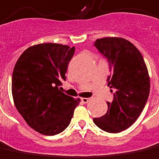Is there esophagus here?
I'll return each mask as SVG.
<instances>
[{
	"mask_svg": "<svg viewBox=\"0 0 159 159\" xmlns=\"http://www.w3.org/2000/svg\"><path fill=\"white\" fill-rule=\"evenodd\" d=\"M81 101H82V102H83V103H88L89 102V101H90V99L84 98V97H83V98H81Z\"/></svg>",
	"mask_w": 159,
	"mask_h": 159,
	"instance_id": "obj_1",
	"label": "esophagus"
}]
</instances>
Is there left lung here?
Returning a JSON list of instances; mask_svg holds the SVG:
<instances>
[{"mask_svg":"<svg viewBox=\"0 0 159 159\" xmlns=\"http://www.w3.org/2000/svg\"><path fill=\"white\" fill-rule=\"evenodd\" d=\"M95 45L109 62L107 85L114 100L107 102V114L93 120L105 132L120 133L136 121L145 107L150 93L148 70L140 52L123 38L98 39Z\"/></svg>","mask_w":159,"mask_h":159,"instance_id":"obj_1","label":"left lung"}]
</instances>
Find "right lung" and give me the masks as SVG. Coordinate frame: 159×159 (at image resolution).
Masks as SVG:
<instances>
[{"label": "right lung", "mask_w": 159, "mask_h": 159, "mask_svg": "<svg viewBox=\"0 0 159 159\" xmlns=\"http://www.w3.org/2000/svg\"><path fill=\"white\" fill-rule=\"evenodd\" d=\"M74 52L75 47L69 45L39 44L26 49L14 65V105L27 125L39 134L52 136L62 133L80 103V99L58 89Z\"/></svg>", "instance_id": "right-lung-1"}]
</instances>
